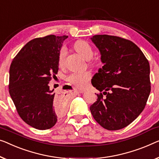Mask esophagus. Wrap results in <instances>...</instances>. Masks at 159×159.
<instances>
[{
	"label": "esophagus",
	"instance_id": "esophagus-1",
	"mask_svg": "<svg viewBox=\"0 0 159 159\" xmlns=\"http://www.w3.org/2000/svg\"><path fill=\"white\" fill-rule=\"evenodd\" d=\"M76 92L79 93H84V91H81V90H76Z\"/></svg>",
	"mask_w": 159,
	"mask_h": 159
}]
</instances>
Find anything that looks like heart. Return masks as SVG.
Listing matches in <instances>:
<instances>
[{
    "label": "heart",
    "mask_w": 159,
    "mask_h": 159,
    "mask_svg": "<svg viewBox=\"0 0 159 159\" xmlns=\"http://www.w3.org/2000/svg\"><path fill=\"white\" fill-rule=\"evenodd\" d=\"M74 48L83 57L87 60H89V64L93 66L96 63V61L91 58L93 56V49L89 43L85 41H78L75 43ZM66 55H67V48L66 46H62L58 53V63L60 66H63L64 63ZM91 78V73L89 71L84 73H73L67 77V80L75 85L80 89H84L88 85L89 80Z\"/></svg>",
    "instance_id": "1"
}]
</instances>
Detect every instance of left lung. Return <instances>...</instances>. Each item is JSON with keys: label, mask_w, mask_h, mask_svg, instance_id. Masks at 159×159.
Segmentation results:
<instances>
[{"label": "left lung", "mask_w": 159, "mask_h": 159, "mask_svg": "<svg viewBox=\"0 0 159 159\" xmlns=\"http://www.w3.org/2000/svg\"><path fill=\"white\" fill-rule=\"evenodd\" d=\"M91 39L100 51L104 66L91 80L101 93L90 110L104 129H124L140 115L147 102L151 92L148 61L129 40L108 35Z\"/></svg>", "instance_id": "1"}]
</instances>
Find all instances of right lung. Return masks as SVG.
Instances as JSON below:
<instances>
[{
    "mask_svg": "<svg viewBox=\"0 0 159 159\" xmlns=\"http://www.w3.org/2000/svg\"><path fill=\"white\" fill-rule=\"evenodd\" d=\"M67 35L36 38L23 47L9 70V93L23 121L39 130L49 129L62 116L66 104L50 89L58 71V53Z\"/></svg>",
    "mask_w": 159,
    "mask_h": 159,
    "instance_id": "right-lung-1",
    "label": "right lung"
}]
</instances>
